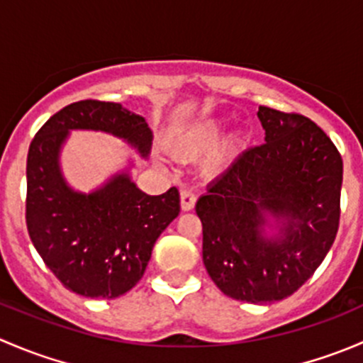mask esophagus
<instances>
[{
  "instance_id": "obj_1",
  "label": "esophagus",
  "mask_w": 363,
  "mask_h": 363,
  "mask_svg": "<svg viewBox=\"0 0 363 363\" xmlns=\"http://www.w3.org/2000/svg\"><path fill=\"white\" fill-rule=\"evenodd\" d=\"M196 203V195L191 189H181V208L182 211H191Z\"/></svg>"
}]
</instances>
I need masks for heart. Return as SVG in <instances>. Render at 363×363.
Instances as JSON below:
<instances>
[{
    "label": "heart",
    "mask_w": 363,
    "mask_h": 363,
    "mask_svg": "<svg viewBox=\"0 0 363 363\" xmlns=\"http://www.w3.org/2000/svg\"><path fill=\"white\" fill-rule=\"evenodd\" d=\"M225 131V124L223 121L218 119H203L196 121V123L186 124V126L179 128L172 133L170 145L174 152L181 156H195L203 155L208 149L214 147L218 144L219 137ZM240 147H242V137L240 135H230L226 140H223L214 151L208 155L205 161V170L208 174H223L232 167L233 161L239 156Z\"/></svg>",
    "instance_id": "heart-1"
}]
</instances>
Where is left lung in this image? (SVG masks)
<instances>
[{
  "label": "left lung",
  "instance_id": "obj_1",
  "mask_svg": "<svg viewBox=\"0 0 363 363\" xmlns=\"http://www.w3.org/2000/svg\"><path fill=\"white\" fill-rule=\"evenodd\" d=\"M265 142L247 149L196 202L203 265L230 298L272 303L294 295L334 244L342 158L316 123L258 108ZM274 218L278 233L264 225Z\"/></svg>",
  "mask_w": 363,
  "mask_h": 363
}]
</instances>
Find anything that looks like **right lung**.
<instances>
[{
  "label": "right lung",
  "instance_id": "1",
  "mask_svg": "<svg viewBox=\"0 0 363 363\" xmlns=\"http://www.w3.org/2000/svg\"><path fill=\"white\" fill-rule=\"evenodd\" d=\"M72 130L105 131L147 156L152 131L121 104L82 100L61 108L31 140L26 164V225L43 263L69 291L117 298L142 279L156 239L181 211L177 188L151 196L130 174L113 175L93 193L72 189L60 152Z\"/></svg>",
  "mask_w": 363,
  "mask_h": 363
}]
</instances>
